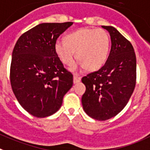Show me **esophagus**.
Here are the masks:
<instances>
[{"instance_id":"esophagus-1","label":"esophagus","mask_w":150,"mask_h":150,"mask_svg":"<svg viewBox=\"0 0 150 150\" xmlns=\"http://www.w3.org/2000/svg\"><path fill=\"white\" fill-rule=\"evenodd\" d=\"M81 79V78L80 76H78V75H76V74H75L73 76V82L74 83H78V82L80 81Z\"/></svg>"}]
</instances>
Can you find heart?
<instances>
[{"mask_svg":"<svg viewBox=\"0 0 150 150\" xmlns=\"http://www.w3.org/2000/svg\"><path fill=\"white\" fill-rule=\"evenodd\" d=\"M54 48L63 63L72 65L76 52V57L80 63L75 69L85 68L93 72L102 68L107 60L110 36L102 28H80L67 34L65 40H57Z\"/></svg>","mask_w":150,"mask_h":150,"instance_id":"heart-1","label":"heart"}]
</instances>
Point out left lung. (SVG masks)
<instances>
[{"label": "left lung", "mask_w": 150, "mask_h": 150, "mask_svg": "<svg viewBox=\"0 0 150 150\" xmlns=\"http://www.w3.org/2000/svg\"><path fill=\"white\" fill-rule=\"evenodd\" d=\"M109 32L111 48L101 69L81 79L86 86L81 102L86 114L97 120L118 114L127 105L136 84V56L132 43L116 28L102 26Z\"/></svg>", "instance_id": "8db88e82"}]
</instances>
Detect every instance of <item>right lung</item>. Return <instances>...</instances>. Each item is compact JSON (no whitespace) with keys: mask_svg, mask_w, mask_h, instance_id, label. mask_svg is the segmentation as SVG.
<instances>
[{"mask_svg":"<svg viewBox=\"0 0 150 150\" xmlns=\"http://www.w3.org/2000/svg\"><path fill=\"white\" fill-rule=\"evenodd\" d=\"M73 22L42 23L23 33L16 42L10 65V83L21 107L36 117L60 109L73 84L55 52L60 35Z\"/></svg>","mask_w":150,"mask_h":150,"instance_id":"obj_1","label":"right lung"}]
</instances>
